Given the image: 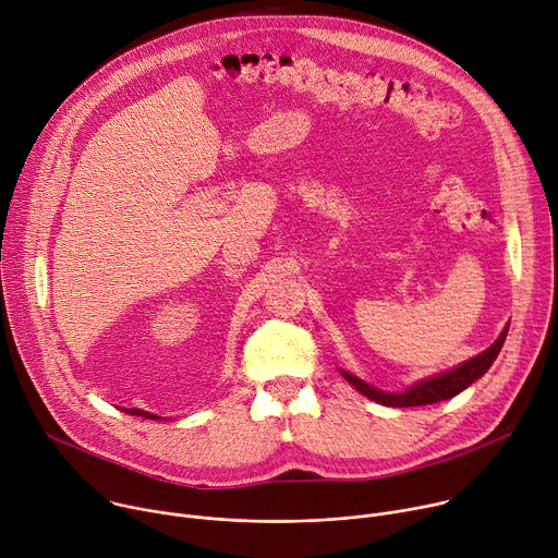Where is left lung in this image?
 I'll list each match as a JSON object with an SVG mask.
<instances>
[{"mask_svg":"<svg viewBox=\"0 0 558 558\" xmlns=\"http://www.w3.org/2000/svg\"><path fill=\"white\" fill-rule=\"evenodd\" d=\"M506 336H508V327L501 331L497 342L490 349H486L484 353L465 360L463 364H459L452 371H446L441 375H433L428 379H422V381H417L415 386H411L404 392H386V390H379V388L357 379L355 375H351L347 371H340V373L344 375V379L349 384H353L362 395H366L368 400H373V402H377L381 407H392V409L426 407V404H435V402H441V400H450V397L459 395L472 381L480 379L493 366V362L497 360V355H499V351H501V347L506 342Z\"/></svg>","mask_w":558,"mask_h":558,"instance_id":"left-lung-1","label":"left lung"}]
</instances>
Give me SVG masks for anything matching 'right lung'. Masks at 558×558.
Masks as SVG:
<instances>
[{
  "label": "right lung",
  "instance_id": "obj_1",
  "mask_svg": "<svg viewBox=\"0 0 558 558\" xmlns=\"http://www.w3.org/2000/svg\"><path fill=\"white\" fill-rule=\"evenodd\" d=\"M123 413H130V415H136V417H145V420H158L156 415H151V413H145V411H141V409H121Z\"/></svg>",
  "mask_w": 558,
  "mask_h": 558
}]
</instances>
